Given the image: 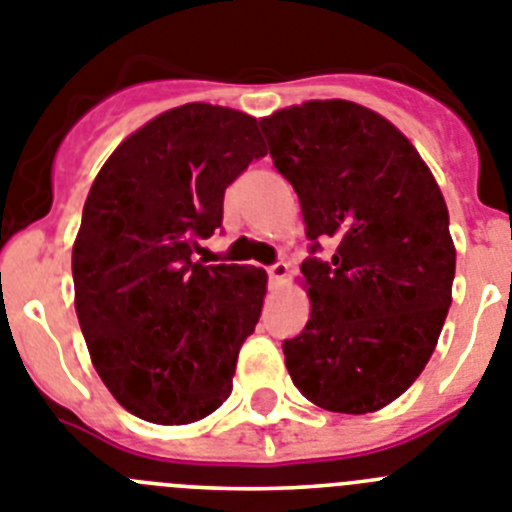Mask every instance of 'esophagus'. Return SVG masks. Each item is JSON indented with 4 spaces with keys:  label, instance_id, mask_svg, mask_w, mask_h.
Listing matches in <instances>:
<instances>
[{
    "label": "esophagus",
    "instance_id": "1",
    "mask_svg": "<svg viewBox=\"0 0 512 512\" xmlns=\"http://www.w3.org/2000/svg\"><path fill=\"white\" fill-rule=\"evenodd\" d=\"M286 275H288V265H286V262H273V265H270V268H268L270 283H281L283 278H286Z\"/></svg>",
    "mask_w": 512,
    "mask_h": 512
}]
</instances>
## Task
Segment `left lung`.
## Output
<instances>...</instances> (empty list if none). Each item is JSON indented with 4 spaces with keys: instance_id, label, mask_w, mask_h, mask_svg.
Segmentation results:
<instances>
[{
    "instance_id": "8db88e82",
    "label": "left lung",
    "mask_w": 512,
    "mask_h": 512,
    "mask_svg": "<svg viewBox=\"0 0 512 512\" xmlns=\"http://www.w3.org/2000/svg\"><path fill=\"white\" fill-rule=\"evenodd\" d=\"M275 170L299 195L311 317L283 340L309 402L363 415L412 386L451 306L456 250L441 188L379 113L311 100L262 118ZM322 243L333 244L327 261Z\"/></svg>"
}]
</instances>
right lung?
<instances>
[{
	"label": "right lung",
	"instance_id": "add662e5",
	"mask_svg": "<svg viewBox=\"0 0 512 512\" xmlns=\"http://www.w3.org/2000/svg\"><path fill=\"white\" fill-rule=\"evenodd\" d=\"M260 157L255 118L188 102L128 136L92 182L71 252L74 306L102 384L141 420L188 425L231 394L268 275L193 252Z\"/></svg>",
	"mask_w": 512,
	"mask_h": 512
}]
</instances>
